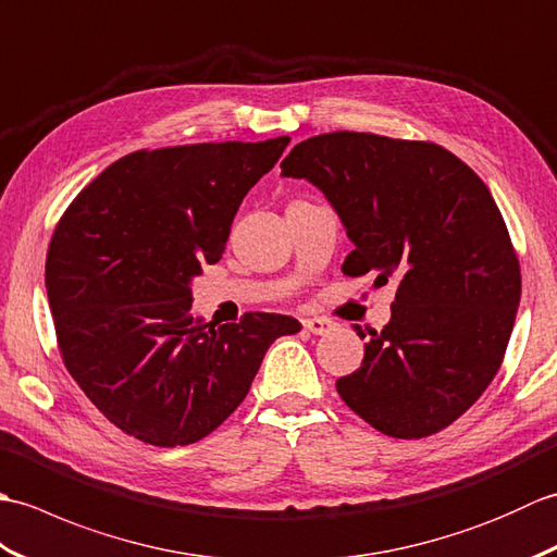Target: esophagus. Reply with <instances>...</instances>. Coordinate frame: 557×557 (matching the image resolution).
Returning <instances> with one entry per match:
<instances>
[{"instance_id":"esophagus-1","label":"esophagus","mask_w":557,"mask_h":557,"mask_svg":"<svg viewBox=\"0 0 557 557\" xmlns=\"http://www.w3.org/2000/svg\"><path fill=\"white\" fill-rule=\"evenodd\" d=\"M306 333H313V335H325L330 327H333V323L327 321V318H306V321H301Z\"/></svg>"}]
</instances>
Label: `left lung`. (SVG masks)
<instances>
[{"mask_svg":"<svg viewBox=\"0 0 557 557\" xmlns=\"http://www.w3.org/2000/svg\"><path fill=\"white\" fill-rule=\"evenodd\" d=\"M280 168L337 210L354 242L342 272L397 285L393 318L371 333L361 369L339 377V397L401 441L447 429L498 373L522 297L488 186L431 140L359 132L306 138Z\"/></svg>","mask_w":557,"mask_h":557,"instance_id":"left-lung-1","label":"left lung"}]
</instances>
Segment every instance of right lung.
Here are the masks:
<instances>
[{
  "label": "right lung",
  "instance_id": "obj_1",
  "mask_svg": "<svg viewBox=\"0 0 557 557\" xmlns=\"http://www.w3.org/2000/svg\"><path fill=\"white\" fill-rule=\"evenodd\" d=\"M287 146L128 152L57 222L45 260L57 347L116 429L158 447L200 441L242 405L272 342L301 330L280 313L220 327L191 315V277L218 263L244 196Z\"/></svg>",
  "mask_w": 557,
  "mask_h": 557
}]
</instances>
